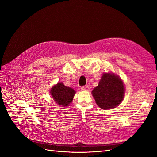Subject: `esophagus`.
<instances>
[{
    "label": "esophagus",
    "instance_id": "obj_1",
    "mask_svg": "<svg viewBox=\"0 0 157 157\" xmlns=\"http://www.w3.org/2000/svg\"><path fill=\"white\" fill-rule=\"evenodd\" d=\"M89 89H90V88L88 85H86V86H84L81 87V90H83V91H88Z\"/></svg>",
    "mask_w": 157,
    "mask_h": 157
}]
</instances>
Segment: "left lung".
<instances>
[{
  "label": "left lung",
  "mask_w": 157,
  "mask_h": 157,
  "mask_svg": "<svg viewBox=\"0 0 157 157\" xmlns=\"http://www.w3.org/2000/svg\"><path fill=\"white\" fill-rule=\"evenodd\" d=\"M124 86L121 78L117 75L104 73L98 86L92 91L97 105L103 109L117 107L122 101Z\"/></svg>",
  "instance_id": "8db88e82"
}]
</instances>
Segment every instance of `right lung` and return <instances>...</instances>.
I'll use <instances>...</instances> for the list:
<instances>
[{"label": "right lung", "instance_id": "right-lung-1", "mask_svg": "<svg viewBox=\"0 0 157 157\" xmlns=\"http://www.w3.org/2000/svg\"><path fill=\"white\" fill-rule=\"evenodd\" d=\"M50 94L58 105L65 107L72 101L75 91L73 88L65 86L63 83L60 82L52 87Z\"/></svg>", "mask_w": 157, "mask_h": 157}]
</instances>
